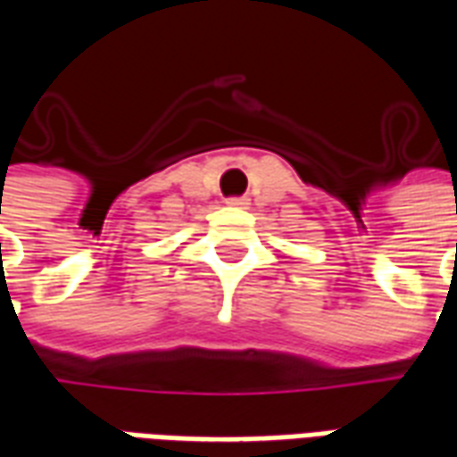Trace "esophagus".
<instances>
[{
	"label": "esophagus",
	"instance_id": "obj_1",
	"mask_svg": "<svg viewBox=\"0 0 457 457\" xmlns=\"http://www.w3.org/2000/svg\"><path fill=\"white\" fill-rule=\"evenodd\" d=\"M229 208H247L249 200L247 198H228Z\"/></svg>",
	"mask_w": 457,
	"mask_h": 457
}]
</instances>
